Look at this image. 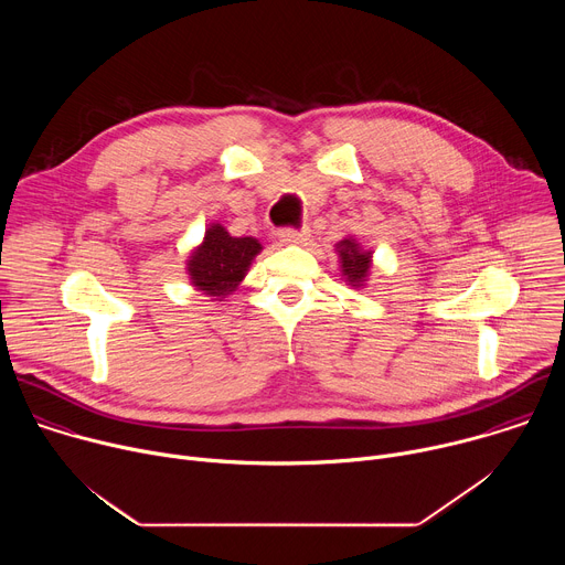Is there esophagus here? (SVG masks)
I'll list each match as a JSON object with an SVG mask.
<instances>
[{"mask_svg":"<svg viewBox=\"0 0 565 565\" xmlns=\"http://www.w3.org/2000/svg\"><path fill=\"white\" fill-rule=\"evenodd\" d=\"M279 241L286 246H295V244H303V241L308 238V230L306 227H284L279 230Z\"/></svg>","mask_w":565,"mask_h":565,"instance_id":"34e87169","label":"esophagus"}]
</instances>
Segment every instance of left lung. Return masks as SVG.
<instances>
[{"label": "left lung", "instance_id": "left-lung-1", "mask_svg": "<svg viewBox=\"0 0 565 565\" xmlns=\"http://www.w3.org/2000/svg\"><path fill=\"white\" fill-rule=\"evenodd\" d=\"M335 253H338L340 273L347 286L366 288L371 268H373V250L362 248V244L355 236H347L340 241V244H335Z\"/></svg>", "mask_w": 565, "mask_h": 565}]
</instances>
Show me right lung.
Wrapping results in <instances>:
<instances>
[{
  "instance_id": "add662e5",
  "label": "right lung",
  "mask_w": 565,
  "mask_h": 565,
  "mask_svg": "<svg viewBox=\"0 0 565 565\" xmlns=\"http://www.w3.org/2000/svg\"><path fill=\"white\" fill-rule=\"evenodd\" d=\"M262 250L264 246L255 236H232L214 221L205 227L203 241L185 262L190 286L212 297V301H223L246 279Z\"/></svg>"
}]
</instances>
